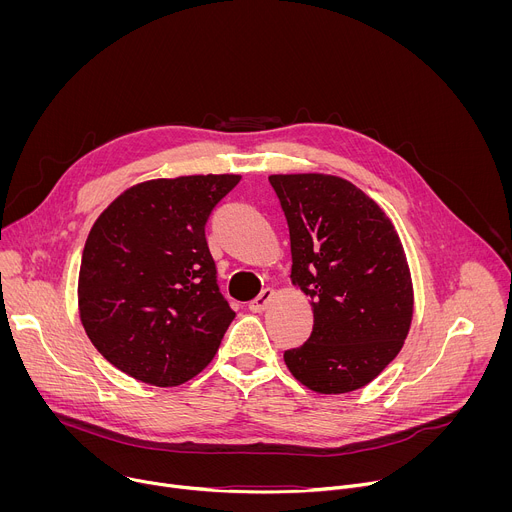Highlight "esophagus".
Returning <instances> with one entry per match:
<instances>
[{"mask_svg": "<svg viewBox=\"0 0 512 512\" xmlns=\"http://www.w3.org/2000/svg\"><path fill=\"white\" fill-rule=\"evenodd\" d=\"M273 296H275V291L271 289V287H265L261 294L249 304V310L251 312H263L267 306H269V302L273 300Z\"/></svg>", "mask_w": 512, "mask_h": 512, "instance_id": "obj_1", "label": "esophagus"}]
</instances>
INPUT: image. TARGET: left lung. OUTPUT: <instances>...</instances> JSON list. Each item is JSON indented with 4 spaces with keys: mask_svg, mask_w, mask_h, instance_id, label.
Returning <instances> with one entry per match:
<instances>
[{
    "mask_svg": "<svg viewBox=\"0 0 512 512\" xmlns=\"http://www.w3.org/2000/svg\"><path fill=\"white\" fill-rule=\"evenodd\" d=\"M291 241V283L310 298L314 328L283 352L289 373L322 395L356 391L399 354L413 318L401 239L381 206L330 174H273Z\"/></svg>",
    "mask_w": 512,
    "mask_h": 512,
    "instance_id": "left-lung-1",
    "label": "left lung"
}]
</instances>
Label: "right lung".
<instances>
[{"instance_id":"obj_1","label":"right lung","mask_w":512,"mask_h":512,"mask_svg":"<svg viewBox=\"0 0 512 512\" xmlns=\"http://www.w3.org/2000/svg\"><path fill=\"white\" fill-rule=\"evenodd\" d=\"M239 174L158 178L119 194L95 221L79 271V314L95 348L156 387L194 379L235 318L204 227Z\"/></svg>"}]
</instances>
